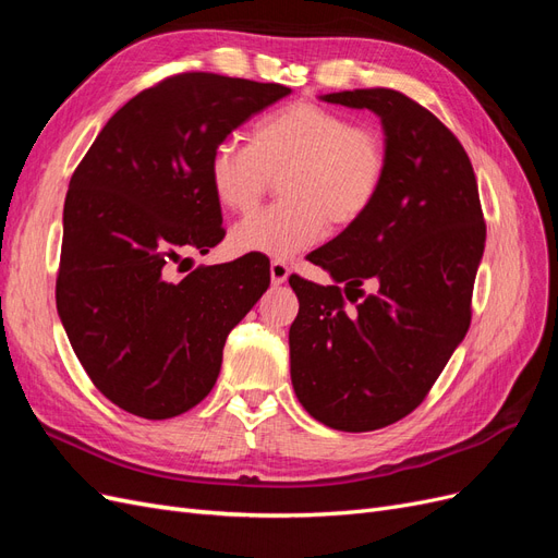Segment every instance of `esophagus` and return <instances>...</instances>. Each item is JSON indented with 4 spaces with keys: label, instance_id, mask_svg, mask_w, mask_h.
I'll return each mask as SVG.
<instances>
[{
    "label": "esophagus",
    "instance_id": "34e87169",
    "mask_svg": "<svg viewBox=\"0 0 558 558\" xmlns=\"http://www.w3.org/2000/svg\"><path fill=\"white\" fill-rule=\"evenodd\" d=\"M289 275H291V269H289V265H286V263H281V260L269 263V279H272V286L286 283Z\"/></svg>",
    "mask_w": 558,
    "mask_h": 558
}]
</instances>
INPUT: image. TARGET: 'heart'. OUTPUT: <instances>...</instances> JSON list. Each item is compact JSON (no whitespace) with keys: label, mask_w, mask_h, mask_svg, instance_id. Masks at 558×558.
Masks as SVG:
<instances>
[{"label":"heart","mask_w":558,"mask_h":558,"mask_svg":"<svg viewBox=\"0 0 558 558\" xmlns=\"http://www.w3.org/2000/svg\"><path fill=\"white\" fill-rule=\"evenodd\" d=\"M281 205L248 216L230 234L238 253L289 260L337 226L363 218L384 185L379 134L314 102H293L253 125L251 144L226 140L209 160V185L232 214L258 207L272 179Z\"/></svg>","instance_id":"obj_1"}]
</instances>
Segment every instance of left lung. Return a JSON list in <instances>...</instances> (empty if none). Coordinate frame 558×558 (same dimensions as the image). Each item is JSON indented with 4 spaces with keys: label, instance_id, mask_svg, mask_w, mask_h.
I'll use <instances>...</instances> for the list:
<instances>
[{
    "label": "left lung",
    "instance_id": "left-lung-1",
    "mask_svg": "<svg viewBox=\"0 0 558 558\" xmlns=\"http://www.w3.org/2000/svg\"><path fill=\"white\" fill-rule=\"evenodd\" d=\"M318 99L379 116L386 177L369 211L310 256L332 283L289 279L291 381L320 424L365 433L408 416L463 342L486 226L470 158L428 109L388 88ZM363 280L376 293L357 303Z\"/></svg>",
    "mask_w": 558,
    "mask_h": 558
}]
</instances>
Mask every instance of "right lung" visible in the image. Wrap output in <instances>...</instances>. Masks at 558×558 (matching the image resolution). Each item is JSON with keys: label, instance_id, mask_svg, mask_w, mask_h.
Listing matches in <instances>:
<instances>
[{"label": "right lung", "instance_id": "1", "mask_svg": "<svg viewBox=\"0 0 558 558\" xmlns=\"http://www.w3.org/2000/svg\"><path fill=\"white\" fill-rule=\"evenodd\" d=\"M286 95L279 83L205 72L165 78L118 109L76 167L58 316L93 384L134 416L172 418L205 400L228 332L267 291L260 256L181 279L174 265L226 234L209 185L214 148Z\"/></svg>", "mask_w": 558, "mask_h": 558}]
</instances>
